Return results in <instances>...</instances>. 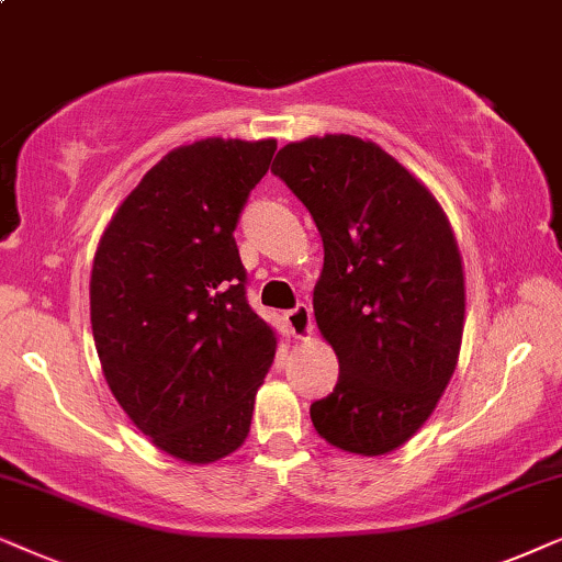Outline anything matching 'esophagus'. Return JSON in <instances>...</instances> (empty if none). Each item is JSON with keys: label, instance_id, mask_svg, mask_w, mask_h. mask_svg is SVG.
Instances as JSON below:
<instances>
[{"label": "esophagus", "instance_id": "34e87169", "mask_svg": "<svg viewBox=\"0 0 562 562\" xmlns=\"http://www.w3.org/2000/svg\"><path fill=\"white\" fill-rule=\"evenodd\" d=\"M285 321H288L290 334H293L295 339H305V336H311V331H313V316H311V308L305 303H297L295 308H290L285 313Z\"/></svg>", "mask_w": 562, "mask_h": 562}]
</instances>
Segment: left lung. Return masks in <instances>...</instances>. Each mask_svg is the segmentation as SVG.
I'll list each match as a JSON object with an SVG mask.
<instances>
[{"instance_id":"obj_1","label":"left lung","mask_w":562,"mask_h":562,"mask_svg":"<svg viewBox=\"0 0 562 562\" xmlns=\"http://www.w3.org/2000/svg\"><path fill=\"white\" fill-rule=\"evenodd\" d=\"M272 175L324 241L313 313L339 380L311 403V422L339 450L393 452L431 416L458 364L465 280L450 223L372 140L341 133L288 144Z\"/></svg>"}]
</instances>
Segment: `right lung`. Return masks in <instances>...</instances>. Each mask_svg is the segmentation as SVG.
<instances>
[{
    "mask_svg": "<svg viewBox=\"0 0 562 562\" xmlns=\"http://www.w3.org/2000/svg\"><path fill=\"white\" fill-rule=\"evenodd\" d=\"M277 140L205 138L146 171L97 246L89 305L104 380L167 454L244 445L274 331L246 301L234 231Z\"/></svg>",
    "mask_w": 562,
    "mask_h": 562,
    "instance_id": "add662e5",
    "label": "right lung"
}]
</instances>
